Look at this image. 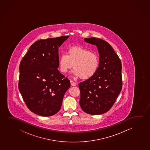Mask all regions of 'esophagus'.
Masks as SVG:
<instances>
[{
    "label": "esophagus",
    "mask_w": 150,
    "mask_h": 150,
    "mask_svg": "<svg viewBox=\"0 0 150 150\" xmlns=\"http://www.w3.org/2000/svg\"><path fill=\"white\" fill-rule=\"evenodd\" d=\"M70 83H71V86H75L76 85V83L74 82V81H72V80L70 81Z\"/></svg>",
    "instance_id": "34e87169"
}]
</instances>
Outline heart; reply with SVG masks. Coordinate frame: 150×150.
Returning <instances> with one entry per match:
<instances>
[{"label": "heart", "mask_w": 150, "mask_h": 150, "mask_svg": "<svg viewBox=\"0 0 150 150\" xmlns=\"http://www.w3.org/2000/svg\"><path fill=\"white\" fill-rule=\"evenodd\" d=\"M59 70L66 73L73 67V73L82 79H88L96 74L99 66V58L96 53L80 46L68 49L67 54H62L58 61Z\"/></svg>", "instance_id": "b5f03b06"}]
</instances>
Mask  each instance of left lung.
<instances>
[{
	"label": "left lung",
	"mask_w": 150,
	"mask_h": 150,
	"mask_svg": "<svg viewBox=\"0 0 150 150\" xmlns=\"http://www.w3.org/2000/svg\"><path fill=\"white\" fill-rule=\"evenodd\" d=\"M84 40L97 47L99 66L92 77L79 83V104L84 112L99 115L110 110L121 92V60L107 41L95 37Z\"/></svg>",
	"instance_id": "left-lung-1"
}]
</instances>
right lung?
I'll list each match as a JSON object with an SVG mask.
<instances>
[{
  "instance_id": "right-lung-1",
  "label": "right lung",
  "mask_w": 150,
  "mask_h": 150,
  "mask_svg": "<svg viewBox=\"0 0 150 150\" xmlns=\"http://www.w3.org/2000/svg\"><path fill=\"white\" fill-rule=\"evenodd\" d=\"M69 37L37 40L21 61L19 91L29 110L36 114L55 115L70 88V80L57 69L58 49Z\"/></svg>"
}]
</instances>
